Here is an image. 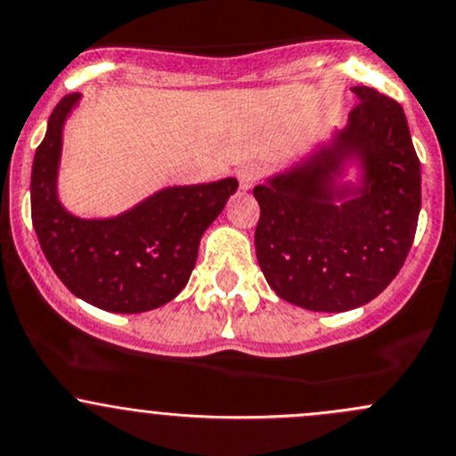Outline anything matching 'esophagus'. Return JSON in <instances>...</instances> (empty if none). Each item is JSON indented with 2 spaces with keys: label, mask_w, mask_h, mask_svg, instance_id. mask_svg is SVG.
<instances>
[{
  "label": "esophagus",
  "mask_w": 456,
  "mask_h": 456,
  "mask_svg": "<svg viewBox=\"0 0 456 456\" xmlns=\"http://www.w3.org/2000/svg\"><path fill=\"white\" fill-rule=\"evenodd\" d=\"M237 177H239V186H241L243 191H250L252 186L256 184V180L261 177V171L259 167H255V164H246V167L239 168Z\"/></svg>",
  "instance_id": "1"
}]
</instances>
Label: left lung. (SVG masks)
Listing matches in <instances>:
<instances>
[{
	"instance_id": "1",
	"label": "left lung",
	"mask_w": 456,
	"mask_h": 456,
	"mask_svg": "<svg viewBox=\"0 0 456 456\" xmlns=\"http://www.w3.org/2000/svg\"><path fill=\"white\" fill-rule=\"evenodd\" d=\"M351 92L346 125L255 189L261 272L276 297L312 312H349L382 294L419 219L421 167L402 105L373 87Z\"/></svg>"
}]
</instances>
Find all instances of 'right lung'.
<instances>
[{
	"label": "right lung",
	"instance_id": "obj_1",
	"mask_svg": "<svg viewBox=\"0 0 456 456\" xmlns=\"http://www.w3.org/2000/svg\"><path fill=\"white\" fill-rule=\"evenodd\" d=\"M81 102L69 94L54 107L30 177L32 226L65 288L114 314L167 305L189 283L204 230L237 191L234 177L167 186L114 217H78L59 200L63 126Z\"/></svg>",
	"mask_w": 456,
	"mask_h": 456
}]
</instances>
